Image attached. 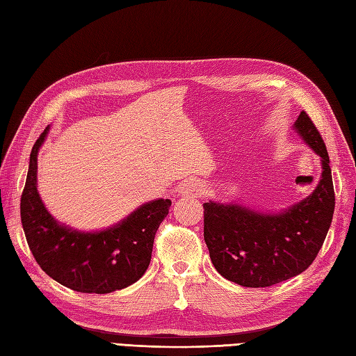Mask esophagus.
<instances>
[{
	"label": "esophagus",
	"mask_w": 356,
	"mask_h": 356,
	"mask_svg": "<svg viewBox=\"0 0 356 356\" xmlns=\"http://www.w3.org/2000/svg\"><path fill=\"white\" fill-rule=\"evenodd\" d=\"M178 193L181 196H187V197H197L203 193V184L199 179H187L182 182V184L178 187Z\"/></svg>",
	"instance_id": "esophagus-1"
}]
</instances>
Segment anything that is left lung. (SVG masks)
Returning a JSON list of instances; mask_svg holds the SVG:
<instances>
[{
    "mask_svg": "<svg viewBox=\"0 0 356 356\" xmlns=\"http://www.w3.org/2000/svg\"><path fill=\"white\" fill-rule=\"evenodd\" d=\"M293 131L321 159V177L309 196L275 212L236 200L203 203L211 261L222 277L238 285L270 286L305 272L331 225L336 197L327 147L305 111Z\"/></svg>",
    "mask_w": 356,
    "mask_h": 356,
    "instance_id": "left-lung-1",
    "label": "left lung"
}]
</instances>
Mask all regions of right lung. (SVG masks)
<instances>
[{
  "instance_id": "right-lung-1",
  "label": "right lung",
  "mask_w": 356,
  "mask_h": 356,
  "mask_svg": "<svg viewBox=\"0 0 356 356\" xmlns=\"http://www.w3.org/2000/svg\"><path fill=\"white\" fill-rule=\"evenodd\" d=\"M50 126L32 147L20 218L32 255L51 279L79 293L108 294L135 284L149 266L154 236L169 213V199H154L101 230H77L58 221L38 193V153Z\"/></svg>"
}]
</instances>
